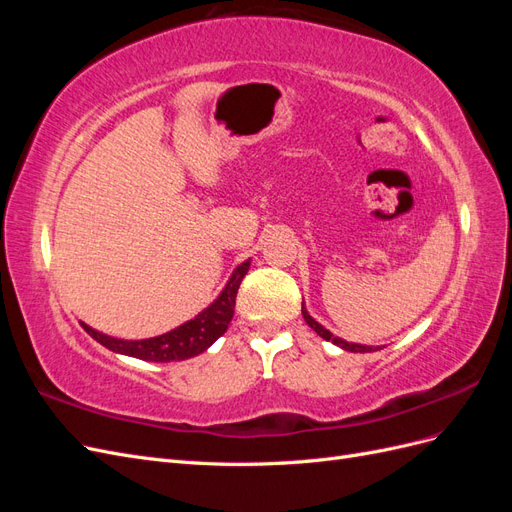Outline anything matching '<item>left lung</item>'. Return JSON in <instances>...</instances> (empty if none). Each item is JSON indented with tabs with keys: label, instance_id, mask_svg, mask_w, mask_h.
Here are the masks:
<instances>
[{
	"label": "left lung",
	"instance_id": "left-lung-1",
	"mask_svg": "<svg viewBox=\"0 0 512 512\" xmlns=\"http://www.w3.org/2000/svg\"><path fill=\"white\" fill-rule=\"evenodd\" d=\"M301 312H303V318H305V322L309 324V327H312L320 337H324L327 339V342H333L335 346H339V348H344V350H348V352H374V348L371 346H361V344H350V342H344V339H339V337H335L331 331H327L322 327V324H318L312 316H309L307 312H305V307H301Z\"/></svg>",
	"mask_w": 512,
	"mask_h": 512
}]
</instances>
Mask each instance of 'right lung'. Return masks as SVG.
Listing matches in <instances>:
<instances>
[{"label": "right lung", "instance_id": "1", "mask_svg": "<svg viewBox=\"0 0 512 512\" xmlns=\"http://www.w3.org/2000/svg\"><path fill=\"white\" fill-rule=\"evenodd\" d=\"M247 269H250V260L241 262V265L232 273L230 282L222 290V294L215 299L205 312H200L194 320L181 324L175 331L164 333L160 337H151L143 339V342H126V339H115L108 337L104 333H98L96 329L87 327L85 322H81V327L113 352H121L128 356H136V359L143 361H153V363H170V361H185L190 356H196L200 352H205L215 339L226 333L228 324L232 320V314H235V301H237V292L241 286V280L245 277Z\"/></svg>", "mask_w": 512, "mask_h": 512}]
</instances>
